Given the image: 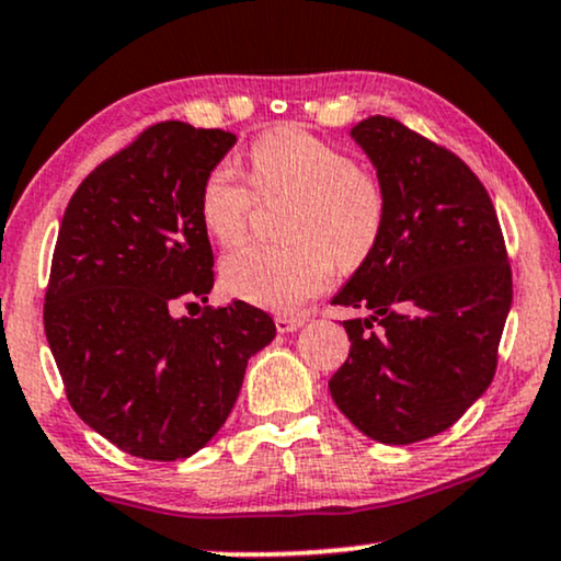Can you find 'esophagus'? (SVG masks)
I'll return each mask as SVG.
<instances>
[{
	"label": "esophagus",
	"instance_id": "34e87169",
	"mask_svg": "<svg viewBox=\"0 0 561 561\" xmlns=\"http://www.w3.org/2000/svg\"><path fill=\"white\" fill-rule=\"evenodd\" d=\"M302 323H305V318H300V316H287V313H276L274 316V325H276V331H279V333H293V331L300 329Z\"/></svg>",
	"mask_w": 561,
	"mask_h": 561
}]
</instances>
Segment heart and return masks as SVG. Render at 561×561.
Instances as JSON below:
<instances>
[{
    "mask_svg": "<svg viewBox=\"0 0 561 561\" xmlns=\"http://www.w3.org/2000/svg\"><path fill=\"white\" fill-rule=\"evenodd\" d=\"M251 179L266 202L293 198L285 245L240 243L219 264L230 295L293 310L329 285L336 264L354 268L370 256L386 225V194L350 154L297 126L266 131L251 147ZM256 194L230 162L209 170L198 215L219 243L245 230Z\"/></svg>",
    "mask_w": 561,
    "mask_h": 561,
    "instance_id": "b5f03b06",
    "label": "heart"
}]
</instances>
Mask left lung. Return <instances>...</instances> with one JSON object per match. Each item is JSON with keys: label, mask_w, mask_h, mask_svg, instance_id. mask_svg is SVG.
<instances>
[{"label": "left lung", "mask_w": 561, "mask_h": 561, "mask_svg": "<svg viewBox=\"0 0 561 561\" xmlns=\"http://www.w3.org/2000/svg\"><path fill=\"white\" fill-rule=\"evenodd\" d=\"M386 194L378 245L333 305L350 357L331 399L367 437L409 445L445 432L486 391L513 302L505 238L486 188L458 154L388 116L352 129Z\"/></svg>", "instance_id": "obj_1"}]
</instances>
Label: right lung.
Listing matches in <instances>:
<instances>
[{
    "instance_id": "1",
    "label": "right lung",
    "mask_w": 561,
    "mask_h": 561,
    "mask_svg": "<svg viewBox=\"0 0 561 561\" xmlns=\"http://www.w3.org/2000/svg\"><path fill=\"white\" fill-rule=\"evenodd\" d=\"M232 145L222 129L154 124L92 170L64 211L46 339L80 420L129 456L202 450L236 407L248 359L276 336L243 300L170 313L215 287L198 198Z\"/></svg>"
}]
</instances>
